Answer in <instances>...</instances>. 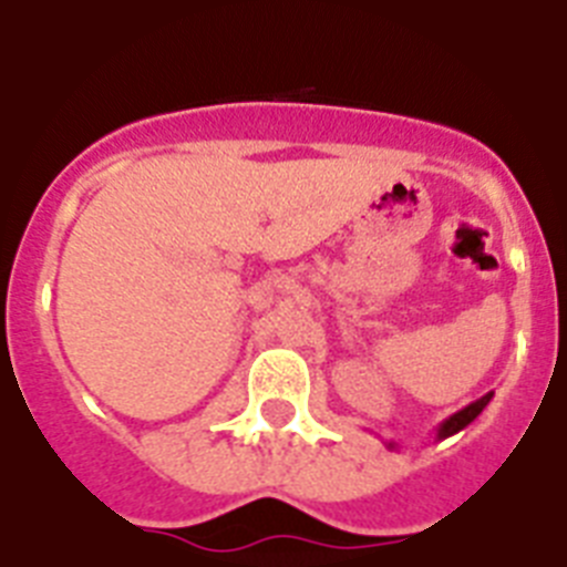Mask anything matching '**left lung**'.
<instances>
[{
	"mask_svg": "<svg viewBox=\"0 0 567 567\" xmlns=\"http://www.w3.org/2000/svg\"><path fill=\"white\" fill-rule=\"evenodd\" d=\"M491 396H494V393H485L482 400L471 402V405H465V408H462V411H456L454 416H447V420L442 422L440 427H436V440H447V436H454V433H460L462 427L471 425V422H474L476 416H480V413L485 411V405H488V402H491ZM388 447H396V445H393V442H388Z\"/></svg>",
	"mask_w": 567,
	"mask_h": 567,
	"instance_id": "1",
	"label": "left lung"
}]
</instances>
